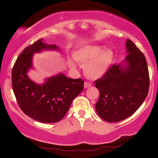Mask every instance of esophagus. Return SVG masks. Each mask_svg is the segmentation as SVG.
Instances as JSON below:
<instances>
[{
	"label": "esophagus",
	"mask_w": 158,
	"mask_h": 158,
	"mask_svg": "<svg viewBox=\"0 0 158 158\" xmlns=\"http://www.w3.org/2000/svg\"><path fill=\"white\" fill-rule=\"evenodd\" d=\"M91 84L89 82H88V81H85V82L84 83V88H89V87H91Z\"/></svg>",
	"instance_id": "esophagus-1"
}]
</instances>
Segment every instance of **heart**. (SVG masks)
Instances as JSON below:
<instances>
[{"instance_id":"heart-1","label":"heart","mask_w":158,"mask_h":158,"mask_svg":"<svg viewBox=\"0 0 158 158\" xmlns=\"http://www.w3.org/2000/svg\"><path fill=\"white\" fill-rule=\"evenodd\" d=\"M73 59L84 68V73L90 79H97L106 73L114 59V52L102 45L88 44L74 52ZM71 67H75L70 62Z\"/></svg>"}]
</instances>
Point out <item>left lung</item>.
I'll use <instances>...</instances> for the list:
<instances>
[{
  "mask_svg": "<svg viewBox=\"0 0 158 158\" xmlns=\"http://www.w3.org/2000/svg\"><path fill=\"white\" fill-rule=\"evenodd\" d=\"M128 55L121 64H114L95 81L99 90L96 103L98 115L105 121L116 123L128 118L147 97L149 74L144 55L130 39L126 40Z\"/></svg>",
  "mask_w": 158,
  "mask_h": 158,
  "instance_id": "obj_1",
  "label": "left lung"
}]
</instances>
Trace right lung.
I'll use <instances>...</instances> for the list:
<instances>
[{
  "mask_svg": "<svg viewBox=\"0 0 158 158\" xmlns=\"http://www.w3.org/2000/svg\"><path fill=\"white\" fill-rule=\"evenodd\" d=\"M41 39L27 47L20 54L12 71V85L19 106L32 119L44 123L60 121L72 102L82 91L84 80L73 79L60 73L36 84L27 76L32 68L34 53L42 50H60L56 44H48Z\"/></svg>",
  "mask_w": 158,
  "mask_h": 158,
  "instance_id": "right-lung-1",
  "label": "right lung"
}]
</instances>
